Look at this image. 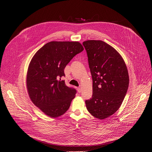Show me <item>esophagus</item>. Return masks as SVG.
<instances>
[{"instance_id":"esophagus-1","label":"esophagus","mask_w":152,"mask_h":152,"mask_svg":"<svg viewBox=\"0 0 152 152\" xmlns=\"http://www.w3.org/2000/svg\"><path fill=\"white\" fill-rule=\"evenodd\" d=\"M77 91H78V93H80L81 92V88H79H79H77Z\"/></svg>"}]
</instances>
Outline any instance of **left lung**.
Instances as JSON below:
<instances>
[{"label":"left lung","instance_id":"8db88e82","mask_svg":"<svg viewBox=\"0 0 152 152\" xmlns=\"http://www.w3.org/2000/svg\"><path fill=\"white\" fill-rule=\"evenodd\" d=\"M93 79V96L85 101L94 117L103 120L120 108L126 94L129 77L125 62L111 46L101 40L83 42Z\"/></svg>","mask_w":152,"mask_h":152}]
</instances>
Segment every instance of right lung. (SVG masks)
<instances>
[{"label":"right lung","instance_id":"obj_1","mask_svg":"<svg viewBox=\"0 0 152 152\" xmlns=\"http://www.w3.org/2000/svg\"><path fill=\"white\" fill-rule=\"evenodd\" d=\"M83 50L78 41L49 42L32 57L26 76V87L32 103L45 114L56 118L66 113L76 91L61 77L67 64Z\"/></svg>","mask_w":152,"mask_h":152}]
</instances>
